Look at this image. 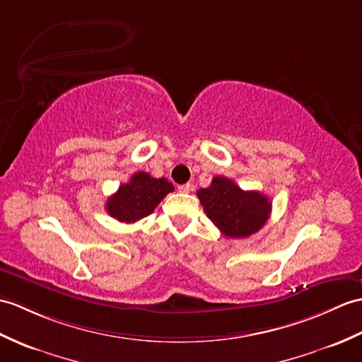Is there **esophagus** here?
<instances>
[{
    "label": "esophagus",
    "mask_w": 362,
    "mask_h": 362,
    "mask_svg": "<svg viewBox=\"0 0 362 362\" xmlns=\"http://www.w3.org/2000/svg\"><path fill=\"white\" fill-rule=\"evenodd\" d=\"M179 192H189L192 189V185L191 183H185V185H179L177 187Z\"/></svg>",
    "instance_id": "1"
}]
</instances>
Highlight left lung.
<instances>
[{"label": "left lung", "mask_w": 362, "mask_h": 362, "mask_svg": "<svg viewBox=\"0 0 362 362\" xmlns=\"http://www.w3.org/2000/svg\"><path fill=\"white\" fill-rule=\"evenodd\" d=\"M208 219L225 238L245 239L257 233L272 213V202L259 191H243L226 177H214L197 191Z\"/></svg>", "instance_id": "obj_1"}]
</instances>
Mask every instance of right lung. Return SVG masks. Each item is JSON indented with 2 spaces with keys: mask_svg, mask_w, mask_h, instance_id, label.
Here are the masks:
<instances>
[{
  "mask_svg": "<svg viewBox=\"0 0 362 362\" xmlns=\"http://www.w3.org/2000/svg\"><path fill=\"white\" fill-rule=\"evenodd\" d=\"M173 191V183L165 177L156 179L148 173L139 171L107 199L106 211L117 221L134 223L153 213L168 192Z\"/></svg>",
  "mask_w": 362,
  "mask_h": 362,
  "instance_id": "right-lung-1",
  "label": "right lung"
}]
</instances>
